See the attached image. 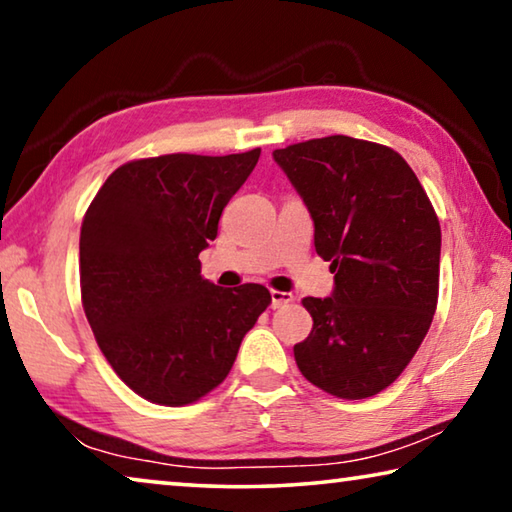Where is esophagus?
Segmentation results:
<instances>
[{
    "label": "esophagus",
    "mask_w": 512,
    "mask_h": 512,
    "mask_svg": "<svg viewBox=\"0 0 512 512\" xmlns=\"http://www.w3.org/2000/svg\"><path fill=\"white\" fill-rule=\"evenodd\" d=\"M289 302H293V293H287V291H271V307L277 309L282 305H289Z\"/></svg>",
    "instance_id": "obj_1"
}]
</instances>
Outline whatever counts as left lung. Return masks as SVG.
Masks as SVG:
<instances>
[{
  "mask_svg": "<svg viewBox=\"0 0 512 512\" xmlns=\"http://www.w3.org/2000/svg\"><path fill=\"white\" fill-rule=\"evenodd\" d=\"M314 219L334 291L305 298L314 318L293 345L302 375L341 400H366L402 375L438 305L440 223L400 153L348 135L273 151Z\"/></svg>",
  "mask_w": 512,
  "mask_h": 512,
  "instance_id": "obj_1",
  "label": "left lung"
}]
</instances>
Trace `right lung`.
I'll list each match as a JSON object with an SVG mask.
<instances>
[{
    "label": "right lung",
    "instance_id": "obj_1",
    "mask_svg": "<svg viewBox=\"0 0 512 512\" xmlns=\"http://www.w3.org/2000/svg\"><path fill=\"white\" fill-rule=\"evenodd\" d=\"M262 149L121 164L81 225V300L103 357L144 400L185 406L228 377L271 293L203 280L198 253Z\"/></svg>",
    "mask_w": 512,
    "mask_h": 512
}]
</instances>
